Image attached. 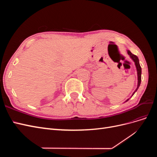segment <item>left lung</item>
Returning <instances> with one entry per match:
<instances>
[{
  "label": "left lung",
  "mask_w": 157,
  "mask_h": 157,
  "mask_svg": "<svg viewBox=\"0 0 157 157\" xmlns=\"http://www.w3.org/2000/svg\"><path fill=\"white\" fill-rule=\"evenodd\" d=\"M128 55H129V56H130V58L133 59V61H134V62H135V65H136V66L137 72V80H138V82H137V87L136 90L134 91V92L133 93L132 96H131V97H132L133 95H134V94H135V92L137 91V89H138V88H139L140 86L141 80V66H140V65L138 58H137V57L136 55L133 54L130 50H128ZM129 99H130V98H129ZM129 99H128L125 102H126V101H128V100H129Z\"/></svg>",
  "instance_id": "8db88e82"
}]
</instances>
